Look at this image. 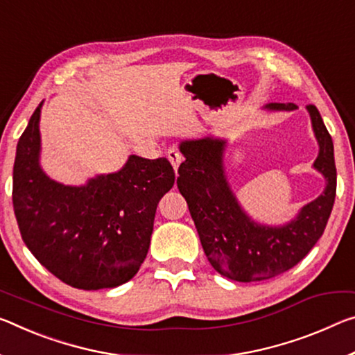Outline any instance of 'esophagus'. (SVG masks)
Here are the masks:
<instances>
[{
	"instance_id": "34e87169",
	"label": "esophagus",
	"mask_w": 355,
	"mask_h": 355,
	"mask_svg": "<svg viewBox=\"0 0 355 355\" xmlns=\"http://www.w3.org/2000/svg\"><path fill=\"white\" fill-rule=\"evenodd\" d=\"M167 157H168V161L172 162V166H173V168H175V172H177L178 171V166L182 164V161H183L182 153H180L178 150L172 148V150L167 151Z\"/></svg>"
}]
</instances>
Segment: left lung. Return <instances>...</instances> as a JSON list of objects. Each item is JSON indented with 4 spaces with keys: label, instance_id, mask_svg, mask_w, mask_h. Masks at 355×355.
Listing matches in <instances>:
<instances>
[{
    "label": "left lung",
    "instance_id": "left-lung-1",
    "mask_svg": "<svg viewBox=\"0 0 355 355\" xmlns=\"http://www.w3.org/2000/svg\"><path fill=\"white\" fill-rule=\"evenodd\" d=\"M294 109V104L263 105L268 112ZM306 110L319 145L313 167L324 177L325 188L279 226L257 223L240 205L224 167L226 139L208 136L180 142L184 161L178 167V189L188 202L208 262L223 277L240 283L277 277L297 266L324 234L336 193L334 142L316 107L306 105Z\"/></svg>",
    "mask_w": 355,
    "mask_h": 355
}]
</instances>
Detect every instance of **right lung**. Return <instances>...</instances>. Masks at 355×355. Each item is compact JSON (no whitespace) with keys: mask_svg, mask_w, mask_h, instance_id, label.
<instances>
[{"mask_svg":"<svg viewBox=\"0 0 355 355\" xmlns=\"http://www.w3.org/2000/svg\"><path fill=\"white\" fill-rule=\"evenodd\" d=\"M42 103L17 144L12 204L28 250L56 278L83 291L112 289L147 257L157 202L175 183L166 157H128L120 171L64 184L41 167Z\"/></svg>","mask_w":355,"mask_h":355,"instance_id":"1","label":"right lung"}]
</instances>
